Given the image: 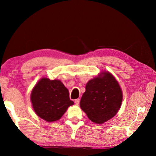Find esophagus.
I'll use <instances>...</instances> for the list:
<instances>
[{"label":"esophagus","mask_w":156,"mask_h":156,"mask_svg":"<svg viewBox=\"0 0 156 156\" xmlns=\"http://www.w3.org/2000/svg\"><path fill=\"white\" fill-rule=\"evenodd\" d=\"M74 102H75V104L76 105H78L79 104V102H80V99H76L75 100H74Z\"/></svg>","instance_id":"34e87169"}]
</instances>
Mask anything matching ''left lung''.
<instances>
[{
	"label": "left lung",
	"mask_w": 156,
	"mask_h": 156,
	"mask_svg": "<svg viewBox=\"0 0 156 156\" xmlns=\"http://www.w3.org/2000/svg\"><path fill=\"white\" fill-rule=\"evenodd\" d=\"M80 100V107L89 120L102 124L119 110L122 93L115 78L109 72L89 80Z\"/></svg>",
	"instance_id": "1"
}]
</instances>
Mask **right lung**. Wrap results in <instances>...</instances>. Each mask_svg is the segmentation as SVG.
Instances as JSON below:
<instances>
[{
    "mask_svg": "<svg viewBox=\"0 0 156 156\" xmlns=\"http://www.w3.org/2000/svg\"><path fill=\"white\" fill-rule=\"evenodd\" d=\"M31 103L37 115L47 122L59 120L73 105L68 89L61 81L43 78L34 87L31 94Z\"/></svg>",
    "mask_w": 156,
    "mask_h": 156,
    "instance_id": "right-lung-1",
    "label": "right lung"
}]
</instances>
